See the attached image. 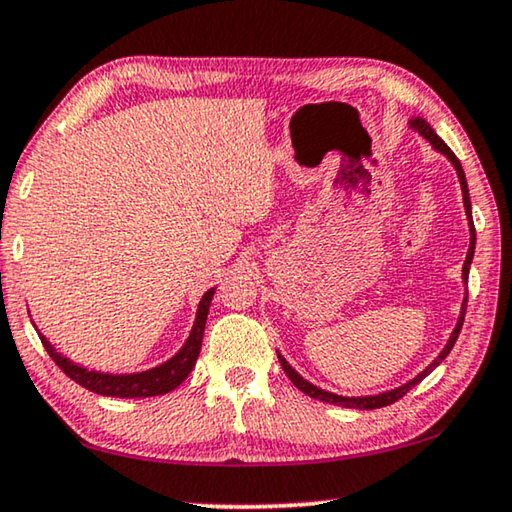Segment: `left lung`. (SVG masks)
I'll list each match as a JSON object with an SVG mask.
<instances>
[{
    "mask_svg": "<svg viewBox=\"0 0 512 512\" xmlns=\"http://www.w3.org/2000/svg\"><path fill=\"white\" fill-rule=\"evenodd\" d=\"M410 129H415V132H419L424 139L433 145V150H437L440 154H444L446 159L451 161V166L456 168V175H458V182H460V189H462V205H465V214H467V225H469V250H467V257H465V264H462V282L467 285V278H469V266H472V259H474V248H476V230H474V221H472V200H469V189H467V180H465V170H462L460 161L456 154L451 152L449 145H446L440 136L435 134V129L426 123L424 118H410L408 120ZM465 310H467V294L465 298H462V305H460V314H458V321H456V328H453V332L449 335V342L444 344V348L440 351V355L428 364V367L424 371H419L415 378H410L408 383H403L399 387L394 389H387V392H380V394H367V396H342V394H335V392H328V389H321L316 387L314 383H310V380L300 376V373L291 367V364L287 362L285 355H282L278 351V360L282 364V369H285V373L289 376L291 383H294L300 392H305L307 396H312V399H319L323 403H332V405H342V408H358V410H376V408H385V405L399 401L401 396H405L410 392L412 387L419 385L421 380H424L428 373H431L435 367H440V362L446 358V355L451 353L453 344H456V339L460 335V328H462V321H465Z\"/></svg>",
    "mask_w": 512,
    "mask_h": 512,
    "instance_id": "1",
    "label": "left lung"
}]
</instances>
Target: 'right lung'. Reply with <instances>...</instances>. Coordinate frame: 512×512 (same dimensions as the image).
<instances>
[{"label":"right lung","instance_id":"right-lung-1","mask_svg":"<svg viewBox=\"0 0 512 512\" xmlns=\"http://www.w3.org/2000/svg\"><path fill=\"white\" fill-rule=\"evenodd\" d=\"M214 294H216V287L207 289L205 294H202L200 303H198L196 321H193V328L180 351H177L173 358H168L166 362H161V364H157V367L145 369V371L107 373V371L81 367V364L72 362L70 358H66V355L56 351V348L47 342V337L43 335V332H38V337H40V342H43L45 351L50 353V358L59 364L61 371L75 380L77 385L86 387L88 392H95L102 396H118V399H145V396L168 394V392H173L175 387H180L186 380V376L191 373V369L196 367V360H198L200 346H202V335H205L209 305H212Z\"/></svg>","mask_w":512,"mask_h":512}]
</instances>
